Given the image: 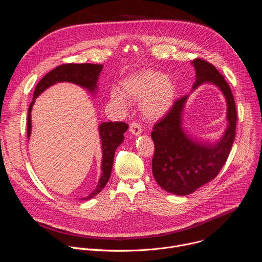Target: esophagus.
Masks as SVG:
<instances>
[{
  "instance_id": "esophagus-1",
  "label": "esophagus",
  "mask_w": 262,
  "mask_h": 262,
  "mask_svg": "<svg viewBox=\"0 0 262 262\" xmlns=\"http://www.w3.org/2000/svg\"><path fill=\"white\" fill-rule=\"evenodd\" d=\"M129 132L134 135V136H139L142 133V128L140 126L139 123L137 122H132L129 125Z\"/></svg>"
}]
</instances>
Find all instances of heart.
<instances>
[{"mask_svg":"<svg viewBox=\"0 0 262 262\" xmlns=\"http://www.w3.org/2000/svg\"><path fill=\"white\" fill-rule=\"evenodd\" d=\"M176 96V86L165 74L143 70L132 74L121 83V91L113 90L111 97L116 103L126 105V98L141 101V111L148 120H159L172 107Z\"/></svg>","mask_w":262,"mask_h":262,"instance_id":"1","label":"heart"}]
</instances>
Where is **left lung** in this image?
<instances>
[{"label": "left lung", "mask_w": 262, "mask_h": 262, "mask_svg": "<svg viewBox=\"0 0 262 262\" xmlns=\"http://www.w3.org/2000/svg\"><path fill=\"white\" fill-rule=\"evenodd\" d=\"M192 64L196 70L193 90L210 83L225 96L228 126L216 143L193 140L182 128V112L188 95L178 98L166 116L155 124L151 133L154 176L162 189L179 196L194 193L219 174L233 145L237 120L231 89L217 69L203 59H195Z\"/></svg>", "instance_id": "1"}]
</instances>
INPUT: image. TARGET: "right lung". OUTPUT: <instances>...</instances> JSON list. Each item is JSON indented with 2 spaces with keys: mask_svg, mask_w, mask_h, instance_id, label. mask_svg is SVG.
I'll return each mask as SVG.
<instances>
[{
  "mask_svg": "<svg viewBox=\"0 0 262 262\" xmlns=\"http://www.w3.org/2000/svg\"><path fill=\"white\" fill-rule=\"evenodd\" d=\"M101 64H62L48 74L39 81L37 84L34 94L33 100L29 106L28 113V124H27V135L28 138L31 136V111L33 104L35 102V98L39 96L46 89L49 87L61 83L68 82L79 85L91 93H95L97 89V81L99 73L102 70ZM128 128V125L124 122H103L99 125V137L101 141V151H102V161H101V175L98 180L97 186L95 190L87 197L82 198V200H90L94 196H96L105 186L106 182L110 179L112 168H113L114 156L118 146L123 142L124 136L123 134Z\"/></svg>",
  "mask_w": 262,
  "mask_h": 262,
  "instance_id": "obj_1",
  "label": "right lung"
}]
</instances>
